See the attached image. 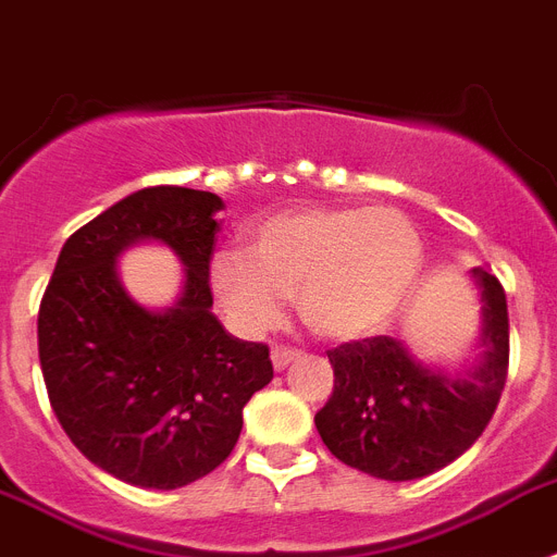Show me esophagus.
<instances>
[{
	"label": "esophagus",
	"mask_w": 557,
	"mask_h": 557,
	"mask_svg": "<svg viewBox=\"0 0 557 557\" xmlns=\"http://www.w3.org/2000/svg\"><path fill=\"white\" fill-rule=\"evenodd\" d=\"M297 357H300L297 348H286V345H274L271 348V366H274V371H286Z\"/></svg>",
	"instance_id": "34e87169"
}]
</instances>
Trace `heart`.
I'll return each instance as SVG.
<instances>
[{
    "mask_svg": "<svg viewBox=\"0 0 557 557\" xmlns=\"http://www.w3.org/2000/svg\"><path fill=\"white\" fill-rule=\"evenodd\" d=\"M422 235L394 207H308L249 232L246 251L209 260L212 292L243 334H263L294 294L297 314L322 339L350 343L382 331L422 271Z\"/></svg>",
    "mask_w": 557,
    "mask_h": 557,
    "instance_id": "b5f03b06",
    "label": "heart"
}]
</instances>
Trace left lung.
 <instances>
[{"instance_id":"8db88e82","label":"left lung","mask_w":557,"mask_h":557,"mask_svg":"<svg viewBox=\"0 0 557 557\" xmlns=\"http://www.w3.org/2000/svg\"><path fill=\"white\" fill-rule=\"evenodd\" d=\"M470 280L481 325L461 366L419 359L394 336L329 350L334 394L314 424L343 465L385 481L424 479L484 433L507 382L509 320L502 283L481 265Z\"/></svg>"}]
</instances>
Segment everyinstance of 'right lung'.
Instances as JSON below:
<instances>
[{"label": "right lung", "instance_id": "right-lung-1", "mask_svg": "<svg viewBox=\"0 0 557 557\" xmlns=\"http://www.w3.org/2000/svg\"><path fill=\"white\" fill-rule=\"evenodd\" d=\"M214 191L149 186L112 203L55 260L39 308V362L70 442L135 487L175 490L228 459L246 401L271 382L269 348L243 343L212 314ZM166 245L185 286L166 309L134 300L117 257Z\"/></svg>", "mask_w": 557, "mask_h": 557}]
</instances>
